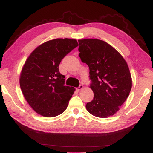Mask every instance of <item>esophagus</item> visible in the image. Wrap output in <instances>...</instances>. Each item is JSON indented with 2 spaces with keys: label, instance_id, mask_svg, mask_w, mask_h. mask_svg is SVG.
<instances>
[{
  "label": "esophagus",
  "instance_id": "34e87169",
  "mask_svg": "<svg viewBox=\"0 0 153 153\" xmlns=\"http://www.w3.org/2000/svg\"><path fill=\"white\" fill-rule=\"evenodd\" d=\"M83 88H84V86L82 85H80L79 86V87L76 88V90H77L78 91H80V90H82V89H83Z\"/></svg>",
  "mask_w": 153,
  "mask_h": 153
}]
</instances>
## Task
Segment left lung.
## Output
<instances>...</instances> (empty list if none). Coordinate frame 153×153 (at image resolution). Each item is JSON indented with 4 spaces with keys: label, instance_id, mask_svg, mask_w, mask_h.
Here are the masks:
<instances>
[{
    "label": "left lung",
    "instance_id": "1",
    "mask_svg": "<svg viewBox=\"0 0 153 153\" xmlns=\"http://www.w3.org/2000/svg\"><path fill=\"white\" fill-rule=\"evenodd\" d=\"M79 57L88 66L94 99L86 108L99 118L112 116L127 99L132 78L126 60L111 45L101 40H79Z\"/></svg>",
    "mask_w": 153,
    "mask_h": 153
}]
</instances>
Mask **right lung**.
I'll list each match as a JSON object with an SVG mask.
<instances>
[{"instance_id":"1","label":"right lung","mask_w":153,"mask_h":153,"mask_svg":"<svg viewBox=\"0 0 153 153\" xmlns=\"http://www.w3.org/2000/svg\"><path fill=\"white\" fill-rule=\"evenodd\" d=\"M78 45L76 39L51 40L36 47L25 61L20 86L28 105L41 116L54 117L67 109L75 88L65 85L59 66Z\"/></svg>"}]
</instances>
